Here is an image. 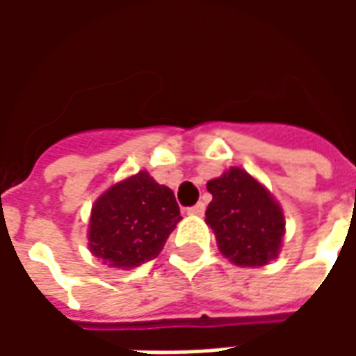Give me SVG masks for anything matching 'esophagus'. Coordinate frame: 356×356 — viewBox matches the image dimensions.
<instances>
[{
	"instance_id": "34e87169",
	"label": "esophagus",
	"mask_w": 356,
	"mask_h": 356,
	"mask_svg": "<svg viewBox=\"0 0 356 356\" xmlns=\"http://www.w3.org/2000/svg\"><path fill=\"white\" fill-rule=\"evenodd\" d=\"M186 211H188L191 216H204V211H206V204H204V202H198L196 206L188 208Z\"/></svg>"
}]
</instances>
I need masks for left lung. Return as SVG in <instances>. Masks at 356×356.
<instances>
[{"instance_id":"1","label":"left lung","mask_w":356,"mask_h":356,"mask_svg":"<svg viewBox=\"0 0 356 356\" xmlns=\"http://www.w3.org/2000/svg\"><path fill=\"white\" fill-rule=\"evenodd\" d=\"M213 196L206 223L213 229L217 246L238 267H261L273 261L284 236V213L273 194L248 171L231 168L208 181Z\"/></svg>"}]
</instances>
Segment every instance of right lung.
Masks as SVG:
<instances>
[{
	"label": "right lung",
	"mask_w": 356,
	"mask_h": 356,
	"mask_svg": "<svg viewBox=\"0 0 356 356\" xmlns=\"http://www.w3.org/2000/svg\"><path fill=\"white\" fill-rule=\"evenodd\" d=\"M179 221L173 191L139 171L97 198L89 221V250L108 267H139L158 257Z\"/></svg>",
	"instance_id": "add662e5"
}]
</instances>
